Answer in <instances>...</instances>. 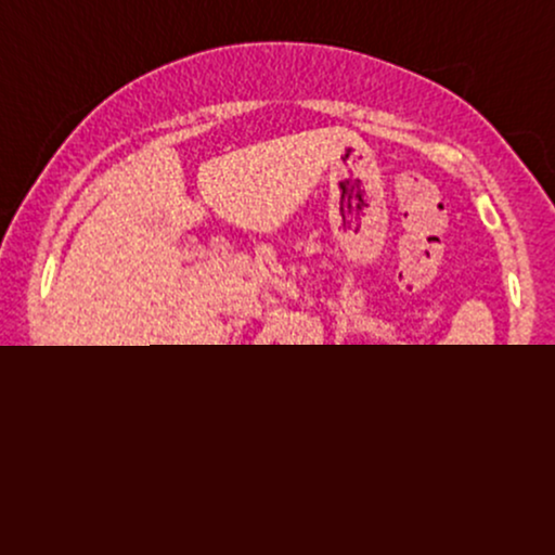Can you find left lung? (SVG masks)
Wrapping results in <instances>:
<instances>
[{
  "label": "left lung",
  "mask_w": 555,
  "mask_h": 555,
  "mask_svg": "<svg viewBox=\"0 0 555 555\" xmlns=\"http://www.w3.org/2000/svg\"><path fill=\"white\" fill-rule=\"evenodd\" d=\"M423 441H428V438H423Z\"/></svg>",
  "instance_id": "1"
}]
</instances>
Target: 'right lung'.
I'll return each instance as SVG.
<instances>
[{"mask_svg": "<svg viewBox=\"0 0 555 555\" xmlns=\"http://www.w3.org/2000/svg\"><path fill=\"white\" fill-rule=\"evenodd\" d=\"M221 428V423H214V425H206V428L195 430V433H184L180 438H145V436H138V433H119V430H112L117 438V443L127 446V449H138V451H154L158 446H169V443H180V446H193L197 441H203V438H211L216 430Z\"/></svg>", "mask_w": 555, "mask_h": 555, "instance_id": "right-lung-1", "label": "right lung"}]
</instances>
